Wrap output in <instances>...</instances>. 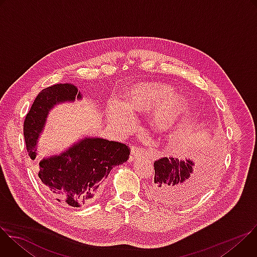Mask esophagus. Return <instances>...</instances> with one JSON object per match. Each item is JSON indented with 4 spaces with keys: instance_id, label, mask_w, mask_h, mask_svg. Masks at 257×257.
Wrapping results in <instances>:
<instances>
[{
    "instance_id": "esophagus-1",
    "label": "esophagus",
    "mask_w": 257,
    "mask_h": 257,
    "mask_svg": "<svg viewBox=\"0 0 257 257\" xmlns=\"http://www.w3.org/2000/svg\"><path fill=\"white\" fill-rule=\"evenodd\" d=\"M144 154V152L140 151L138 148H135V146H132L131 148V154H130V158H129V162H133L136 159H138L139 157H141Z\"/></svg>"
}]
</instances>
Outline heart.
<instances>
[{
    "label": "heart",
    "mask_w": 257,
    "mask_h": 257,
    "mask_svg": "<svg viewBox=\"0 0 257 257\" xmlns=\"http://www.w3.org/2000/svg\"><path fill=\"white\" fill-rule=\"evenodd\" d=\"M171 95L172 89L166 85L154 83L134 85L127 92L123 105L117 101H111L107 104L106 115L109 122L116 128L125 130L131 123V119L127 113L134 114L143 109L154 107ZM184 111L185 103L182 99L173 97L166 100L156 109L154 114V128L162 133L171 131L178 124Z\"/></svg>",
    "instance_id": "1"
}]
</instances>
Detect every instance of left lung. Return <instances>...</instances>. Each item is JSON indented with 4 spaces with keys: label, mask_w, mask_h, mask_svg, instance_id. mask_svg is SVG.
<instances>
[{
    "label": "left lung",
    "mask_w": 257,
    "mask_h": 257,
    "mask_svg": "<svg viewBox=\"0 0 257 257\" xmlns=\"http://www.w3.org/2000/svg\"><path fill=\"white\" fill-rule=\"evenodd\" d=\"M217 163L205 159L198 167L190 160L162 158L155 162L152 193L165 204H178L189 200L204 190L217 173Z\"/></svg>",
    "instance_id": "1"
}]
</instances>
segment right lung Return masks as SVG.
<instances>
[{
    "label": "right lung",
    "instance_id": "right-lung-1",
    "mask_svg": "<svg viewBox=\"0 0 257 257\" xmlns=\"http://www.w3.org/2000/svg\"><path fill=\"white\" fill-rule=\"evenodd\" d=\"M81 98L76 86L56 84L43 89L27 113L23 134L29 157L35 159L36 143L48 113L58 102ZM125 143L102 138H85L60 156L45 159L39 166V177L46 191L65 206L80 207L91 203L103 178L115 166L129 159Z\"/></svg>",
    "mask_w": 257,
    "mask_h": 257
}]
</instances>
